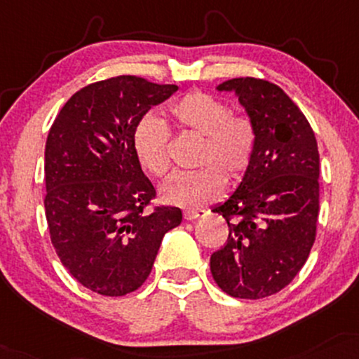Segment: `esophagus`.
Masks as SVG:
<instances>
[{
  "instance_id": "34e87169",
  "label": "esophagus",
  "mask_w": 359,
  "mask_h": 359,
  "mask_svg": "<svg viewBox=\"0 0 359 359\" xmlns=\"http://www.w3.org/2000/svg\"><path fill=\"white\" fill-rule=\"evenodd\" d=\"M205 210H185L184 219L185 221H196L198 217H204Z\"/></svg>"
}]
</instances>
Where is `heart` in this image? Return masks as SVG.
Returning <instances> with one entry per match:
<instances>
[{
	"instance_id": "obj_1",
	"label": "heart",
	"mask_w": 359,
	"mask_h": 359,
	"mask_svg": "<svg viewBox=\"0 0 359 359\" xmlns=\"http://www.w3.org/2000/svg\"><path fill=\"white\" fill-rule=\"evenodd\" d=\"M170 115L182 132L204 137L198 155L201 170L177 174L161 189L165 204L198 209L221 196L224 185L243 179L256 150V127L248 115L232 114L227 103L204 92L184 95L170 107ZM133 152L140 167L154 177L170 168L168 132L155 115L138 120L133 130Z\"/></svg>"
}]
</instances>
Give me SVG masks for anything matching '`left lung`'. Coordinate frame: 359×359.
I'll return each instance as SVG.
<instances>
[{
    "label": "left lung",
    "instance_id": "obj_1",
    "mask_svg": "<svg viewBox=\"0 0 359 359\" xmlns=\"http://www.w3.org/2000/svg\"><path fill=\"white\" fill-rule=\"evenodd\" d=\"M234 92L256 127V150L243 182L214 207L227 221V243L210 256L217 286L239 299L276 294L308 259L319 214V152L303 111L278 85L232 79Z\"/></svg>",
    "mask_w": 359,
    "mask_h": 359
}]
</instances>
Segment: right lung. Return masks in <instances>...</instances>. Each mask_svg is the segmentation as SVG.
Instances as JSON below:
<instances>
[{
    "instance_id": "right-lung-1",
    "label": "right lung",
    "mask_w": 359,
    "mask_h": 359,
    "mask_svg": "<svg viewBox=\"0 0 359 359\" xmlns=\"http://www.w3.org/2000/svg\"><path fill=\"white\" fill-rule=\"evenodd\" d=\"M122 75L81 88L63 105L45 147V212L51 244L81 286L102 296L137 291L152 271L179 207H154L152 182L133 152V130L177 92Z\"/></svg>"
}]
</instances>
